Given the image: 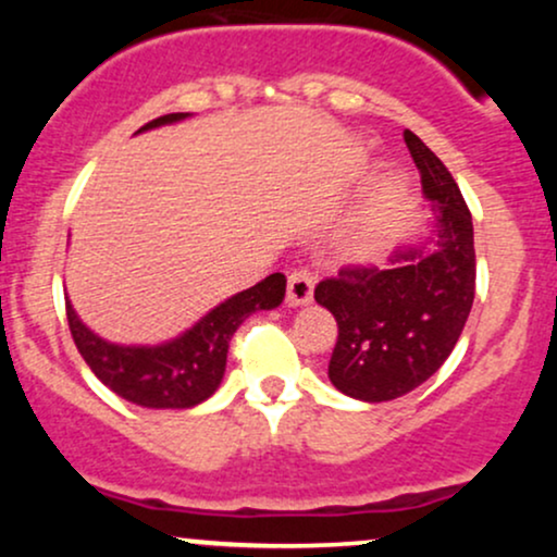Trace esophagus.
Returning <instances> with one entry per match:
<instances>
[{
    "mask_svg": "<svg viewBox=\"0 0 557 557\" xmlns=\"http://www.w3.org/2000/svg\"><path fill=\"white\" fill-rule=\"evenodd\" d=\"M314 298V272L293 270L287 274V304L306 306Z\"/></svg>",
    "mask_w": 557,
    "mask_h": 557,
    "instance_id": "obj_1",
    "label": "esophagus"
}]
</instances>
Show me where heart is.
Instances as JSON below:
<instances>
[{
    "mask_svg": "<svg viewBox=\"0 0 557 557\" xmlns=\"http://www.w3.org/2000/svg\"><path fill=\"white\" fill-rule=\"evenodd\" d=\"M387 225V214L385 212H376L372 220H369V233L372 235H376V233H382V227Z\"/></svg>",
    "mask_w": 557,
    "mask_h": 557,
    "instance_id": "obj_1",
    "label": "heart"
}]
</instances>
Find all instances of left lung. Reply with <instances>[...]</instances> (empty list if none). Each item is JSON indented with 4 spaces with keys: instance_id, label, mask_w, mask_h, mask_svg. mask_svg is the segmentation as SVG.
I'll return each mask as SVG.
<instances>
[{
    "instance_id": "obj_1",
    "label": "left lung",
    "mask_w": 557,
    "mask_h": 557,
    "mask_svg": "<svg viewBox=\"0 0 557 557\" xmlns=\"http://www.w3.org/2000/svg\"><path fill=\"white\" fill-rule=\"evenodd\" d=\"M421 175L424 227L389 253L385 270L348 267L317 285L337 322L330 382L363 403L395 400L443 367L461 337L476 287L474 225L447 168L406 131Z\"/></svg>"
}]
</instances>
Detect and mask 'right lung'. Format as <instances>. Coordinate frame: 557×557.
Returning a JSON list of instances; mask_svg holds the SVG:
<instances>
[{"mask_svg": "<svg viewBox=\"0 0 557 557\" xmlns=\"http://www.w3.org/2000/svg\"><path fill=\"white\" fill-rule=\"evenodd\" d=\"M188 112H172L151 120L140 131L181 123ZM285 274L274 272L248 290L235 293L212 311H207L194 327L172 341L157 345H120L99 337L83 324L78 311L65 296L67 322L83 361L112 393L144 408H194L212 398L227 367L230 337L243 319L257 311H272L285 298Z\"/></svg>", "mask_w": 557, "mask_h": 557, "instance_id": "obj_1", "label": "right lung"}]
</instances>
